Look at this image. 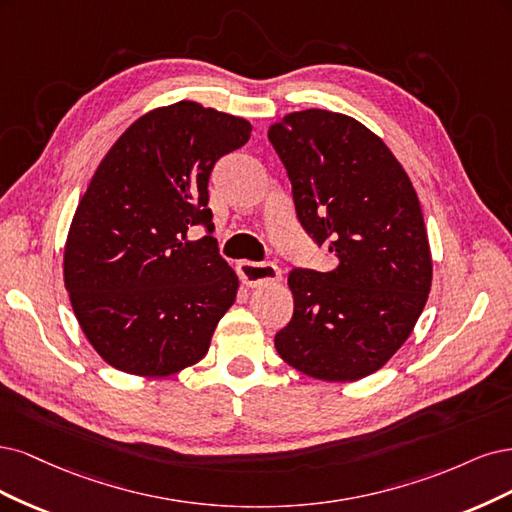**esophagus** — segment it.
I'll return each mask as SVG.
<instances>
[{"label": "esophagus", "instance_id": "1", "mask_svg": "<svg viewBox=\"0 0 512 512\" xmlns=\"http://www.w3.org/2000/svg\"><path fill=\"white\" fill-rule=\"evenodd\" d=\"M238 276L246 287H263L280 280V270L274 263H255L242 261L238 263Z\"/></svg>", "mask_w": 512, "mask_h": 512}]
</instances>
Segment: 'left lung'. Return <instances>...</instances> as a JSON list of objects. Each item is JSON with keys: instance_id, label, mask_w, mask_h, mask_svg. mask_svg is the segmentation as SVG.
I'll return each instance as SVG.
<instances>
[{"instance_id": "1", "label": "left lung", "mask_w": 512, "mask_h": 512, "mask_svg": "<svg viewBox=\"0 0 512 512\" xmlns=\"http://www.w3.org/2000/svg\"><path fill=\"white\" fill-rule=\"evenodd\" d=\"M268 138L302 227L336 259L327 272L291 270L293 317L274 346L312 378L359 381L406 342L432 287L417 191L387 144L346 114L291 112Z\"/></svg>"}]
</instances>
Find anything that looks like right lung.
I'll return each mask as SVG.
<instances>
[{
	"mask_svg": "<svg viewBox=\"0 0 512 512\" xmlns=\"http://www.w3.org/2000/svg\"><path fill=\"white\" fill-rule=\"evenodd\" d=\"M251 129L176 102L131 123L97 166L70 225L63 280L80 329L112 368L170 376L208 353L238 293L212 238L208 178ZM197 224L207 236L191 241Z\"/></svg>",
	"mask_w": 512,
	"mask_h": 512,
	"instance_id": "right-lung-1",
	"label": "right lung"
}]
</instances>
